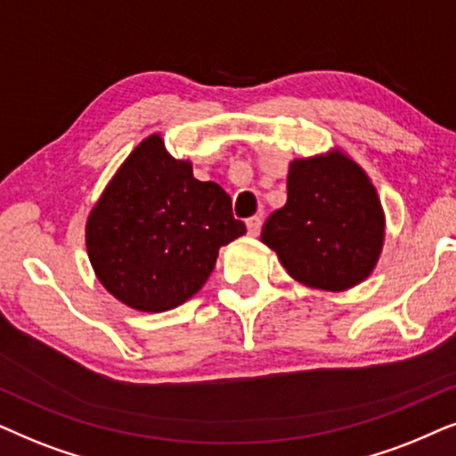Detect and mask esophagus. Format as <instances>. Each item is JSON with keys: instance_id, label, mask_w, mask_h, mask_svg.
Masks as SVG:
<instances>
[{"instance_id": "34e87169", "label": "esophagus", "mask_w": 456, "mask_h": 456, "mask_svg": "<svg viewBox=\"0 0 456 456\" xmlns=\"http://www.w3.org/2000/svg\"><path fill=\"white\" fill-rule=\"evenodd\" d=\"M246 227H248V235H252V238H256L260 233V227H263V216H252L246 221Z\"/></svg>"}]
</instances>
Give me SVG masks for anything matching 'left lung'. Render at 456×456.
<instances>
[{
  "label": "left lung",
  "instance_id": "1",
  "mask_svg": "<svg viewBox=\"0 0 456 456\" xmlns=\"http://www.w3.org/2000/svg\"><path fill=\"white\" fill-rule=\"evenodd\" d=\"M384 238L378 190L342 150L289 162L288 202L266 218L260 233L289 277L323 291L365 281Z\"/></svg>",
  "mask_w": 456,
  "mask_h": 456
}]
</instances>
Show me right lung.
<instances>
[{
	"mask_svg": "<svg viewBox=\"0 0 456 456\" xmlns=\"http://www.w3.org/2000/svg\"><path fill=\"white\" fill-rule=\"evenodd\" d=\"M246 233L232 198L193 177L160 133L145 137L114 173L85 224L95 277L118 302L165 313L198 294L221 246Z\"/></svg>",
	"mask_w": 456,
	"mask_h": 456,
	"instance_id": "obj_1",
	"label": "right lung"
}]
</instances>
